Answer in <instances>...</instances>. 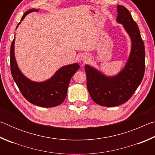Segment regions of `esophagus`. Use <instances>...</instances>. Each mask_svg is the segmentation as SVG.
Segmentation results:
<instances>
[{"label": "esophagus", "mask_w": 155, "mask_h": 155, "mask_svg": "<svg viewBox=\"0 0 155 155\" xmlns=\"http://www.w3.org/2000/svg\"><path fill=\"white\" fill-rule=\"evenodd\" d=\"M88 58L89 57L87 54H84V55L81 57V60L83 61V62H86L87 61H88Z\"/></svg>", "instance_id": "esophagus-1"}]
</instances>
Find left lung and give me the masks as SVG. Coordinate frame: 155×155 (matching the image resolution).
Instances as JSON below:
<instances>
[{"label":"left lung","instance_id":"1","mask_svg":"<svg viewBox=\"0 0 155 155\" xmlns=\"http://www.w3.org/2000/svg\"><path fill=\"white\" fill-rule=\"evenodd\" d=\"M117 22L122 25L130 39V54L122 69L114 76L86 64L87 87L91 99L99 105L115 107L129 100L143 79L145 48L138 26L123 5H117Z\"/></svg>","mask_w":155,"mask_h":155}]
</instances>
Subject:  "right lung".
Segmentation results:
<instances>
[{
  "instance_id": "right-lung-1",
  "label": "right lung",
  "mask_w": 155,
  "mask_h": 155,
  "mask_svg": "<svg viewBox=\"0 0 155 155\" xmlns=\"http://www.w3.org/2000/svg\"><path fill=\"white\" fill-rule=\"evenodd\" d=\"M33 12H39L38 9H31L26 12L18 26L27 14ZM14 36L10 51V65L13 78L25 98L35 105L41 107H54L61 104L67 96L68 88L72 76L79 68L77 63L64 65L57 70L51 78L46 81L38 82L29 79L21 72L15 57Z\"/></svg>"
}]
</instances>
